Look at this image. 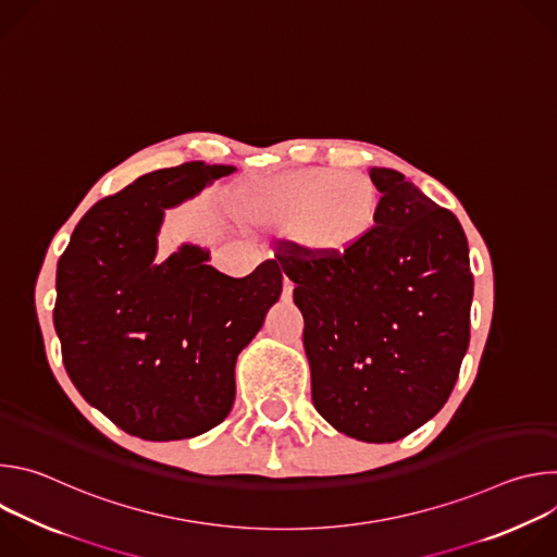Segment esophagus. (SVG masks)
Masks as SVG:
<instances>
[{"mask_svg":"<svg viewBox=\"0 0 557 557\" xmlns=\"http://www.w3.org/2000/svg\"><path fill=\"white\" fill-rule=\"evenodd\" d=\"M282 299L290 301L293 299V284L288 277H284V288H282Z\"/></svg>","mask_w":557,"mask_h":557,"instance_id":"34e87169","label":"esophagus"}]
</instances>
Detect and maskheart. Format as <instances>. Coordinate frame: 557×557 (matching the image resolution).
Masks as SVG:
<instances>
[{
  "label": "heart",
  "mask_w": 557,
  "mask_h": 557,
  "mask_svg": "<svg viewBox=\"0 0 557 557\" xmlns=\"http://www.w3.org/2000/svg\"><path fill=\"white\" fill-rule=\"evenodd\" d=\"M237 213L251 226L288 233L301 258L331 267L368 245L379 226L381 191L368 176L295 170L247 185Z\"/></svg>",
  "instance_id": "b5f03b06"
}]
</instances>
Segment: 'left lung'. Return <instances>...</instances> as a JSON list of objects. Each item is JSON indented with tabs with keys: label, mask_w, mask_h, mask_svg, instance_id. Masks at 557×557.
Masks as SVG:
<instances>
[{
	"label": "left lung",
	"mask_w": 557,
	"mask_h": 557,
	"mask_svg": "<svg viewBox=\"0 0 557 557\" xmlns=\"http://www.w3.org/2000/svg\"><path fill=\"white\" fill-rule=\"evenodd\" d=\"M381 215L344 264L275 256L304 317L312 404L337 432L394 443L449 399L469 346L473 275L458 218L404 174L370 168Z\"/></svg>",
	"instance_id": "left-lung-1"
}]
</instances>
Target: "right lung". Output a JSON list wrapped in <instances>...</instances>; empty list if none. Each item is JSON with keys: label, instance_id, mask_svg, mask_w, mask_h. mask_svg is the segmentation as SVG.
Listing matches in <instances>:
<instances>
[{"label": "right lung", "instance_id": "add662e5", "mask_svg": "<svg viewBox=\"0 0 557 557\" xmlns=\"http://www.w3.org/2000/svg\"><path fill=\"white\" fill-rule=\"evenodd\" d=\"M231 165L158 170L99 200L57 264L54 331L67 376L112 423L145 441H181L226 419L235 361L280 299L282 271L247 277L181 245L156 260L165 209L198 196Z\"/></svg>", "mask_w": 557, "mask_h": 557}]
</instances>
